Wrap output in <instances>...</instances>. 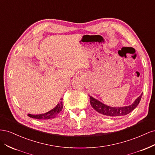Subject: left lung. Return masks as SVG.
I'll use <instances>...</instances> for the list:
<instances>
[{
    "mask_svg": "<svg viewBox=\"0 0 155 155\" xmlns=\"http://www.w3.org/2000/svg\"><path fill=\"white\" fill-rule=\"evenodd\" d=\"M142 94L135 100V101L132 105L122 107H111L107 106L94 99V98H93L92 97L90 96H90V104L92 107L95 110L103 115L107 116L116 117L127 115L130 113V112H132L139 104L140 100H141Z\"/></svg>",
    "mask_w": 155,
    "mask_h": 155,
    "instance_id": "left-lung-1",
    "label": "left lung"
}]
</instances>
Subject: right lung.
I'll return each mask as SVG.
<instances>
[{"instance_id":"right-lung-1","label":"right lung","mask_w":155,"mask_h":155,"mask_svg":"<svg viewBox=\"0 0 155 155\" xmlns=\"http://www.w3.org/2000/svg\"><path fill=\"white\" fill-rule=\"evenodd\" d=\"M62 100L63 99H61V101H59V103L57 105H56V107L54 108L52 110L46 112V113H45L43 114H38V115H32V114H28V116L30 117V118L37 119V120H48V119L54 118V117L57 116L63 109Z\"/></svg>"}]
</instances>
